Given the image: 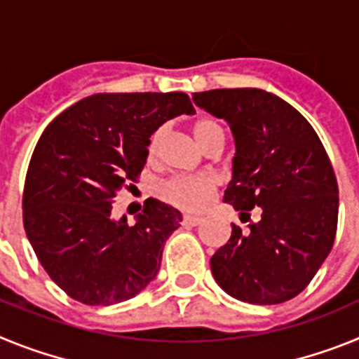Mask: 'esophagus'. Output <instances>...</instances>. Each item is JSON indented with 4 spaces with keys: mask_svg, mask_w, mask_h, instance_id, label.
Instances as JSON below:
<instances>
[{
    "mask_svg": "<svg viewBox=\"0 0 359 359\" xmlns=\"http://www.w3.org/2000/svg\"><path fill=\"white\" fill-rule=\"evenodd\" d=\"M201 223V217H194V215H185V217H183V224H185V226H198V224Z\"/></svg>",
    "mask_w": 359,
    "mask_h": 359,
    "instance_id": "34e87169",
    "label": "esophagus"
}]
</instances>
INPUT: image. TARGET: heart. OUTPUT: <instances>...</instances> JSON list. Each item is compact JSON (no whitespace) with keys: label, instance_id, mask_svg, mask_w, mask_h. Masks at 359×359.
I'll list each match as a JSON object with an SVG mask.
<instances>
[{"label":"heart","instance_id":"obj_1","mask_svg":"<svg viewBox=\"0 0 359 359\" xmlns=\"http://www.w3.org/2000/svg\"><path fill=\"white\" fill-rule=\"evenodd\" d=\"M214 128H219L214 120H198L194 123V128H192V135H194L196 142L201 145L203 140L207 138V135ZM160 138L161 131H156L152 135L151 142H149V152L151 154H154V151H156ZM215 187H217V183L210 176H174L161 183L160 189H158V194L165 201L174 205V207L182 208V210L198 212L203 210L212 201Z\"/></svg>","mask_w":359,"mask_h":359}]
</instances>
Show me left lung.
Segmentation results:
<instances>
[{
    "instance_id": "obj_1",
    "label": "left lung",
    "mask_w": 359,
    "mask_h": 359,
    "mask_svg": "<svg viewBox=\"0 0 359 359\" xmlns=\"http://www.w3.org/2000/svg\"><path fill=\"white\" fill-rule=\"evenodd\" d=\"M230 126L236 154L223 201L261 219L231 236L210 259L221 290L241 302L271 306L297 297L334 243L338 185L318 135L293 106L257 88L192 95ZM248 215V214H246Z\"/></svg>"
}]
</instances>
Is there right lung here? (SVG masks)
<instances>
[{"label":"right lung","mask_w":359,"mask_h":359,"mask_svg":"<svg viewBox=\"0 0 359 359\" xmlns=\"http://www.w3.org/2000/svg\"><path fill=\"white\" fill-rule=\"evenodd\" d=\"M194 113L182 91L95 93L44 129L28 165L23 223L46 273L69 297L113 306L156 278L182 212L151 198L131 224L113 217L111 201L142 172L152 133Z\"/></svg>","instance_id":"right-lung-1"}]
</instances>
